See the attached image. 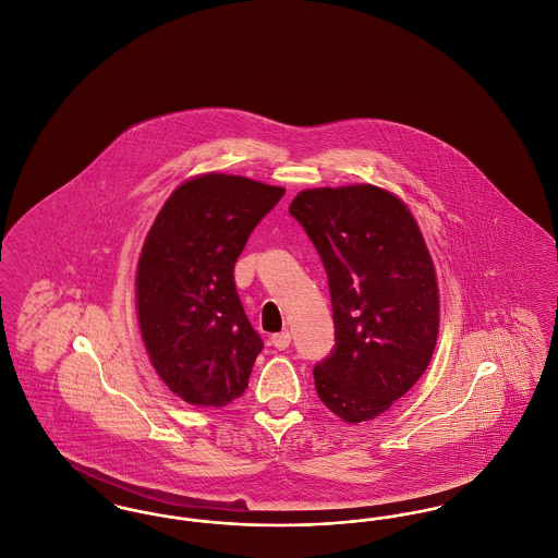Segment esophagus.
Wrapping results in <instances>:
<instances>
[{"instance_id":"1","label":"esophagus","mask_w":558,"mask_h":558,"mask_svg":"<svg viewBox=\"0 0 558 558\" xmlns=\"http://www.w3.org/2000/svg\"><path fill=\"white\" fill-rule=\"evenodd\" d=\"M271 345L276 347V349H280V351H284L287 347L291 345V332L284 330V332L274 335V337H271Z\"/></svg>"}]
</instances>
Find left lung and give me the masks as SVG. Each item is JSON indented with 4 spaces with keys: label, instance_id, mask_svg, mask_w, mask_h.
I'll list each match as a JSON object with an SVG mask.
<instances>
[{
    "label": "left lung",
    "instance_id": "obj_1",
    "mask_svg": "<svg viewBox=\"0 0 558 558\" xmlns=\"http://www.w3.org/2000/svg\"><path fill=\"white\" fill-rule=\"evenodd\" d=\"M289 211L318 251L332 303L318 398L345 423L371 421L410 391L435 349L439 294L425 240L398 196L368 184L299 192Z\"/></svg>",
    "mask_w": 558,
    "mask_h": 558
}]
</instances>
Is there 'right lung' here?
<instances>
[{
	"label": "right lung",
	"instance_id": "obj_1",
	"mask_svg": "<svg viewBox=\"0 0 558 558\" xmlns=\"http://www.w3.org/2000/svg\"><path fill=\"white\" fill-rule=\"evenodd\" d=\"M282 196L284 187L207 173L169 196L146 236L135 278L142 339L162 383L192 405L223 408L248 385L264 341L234 266Z\"/></svg>",
	"mask_w": 558,
	"mask_h": 558
}]
</instances>
